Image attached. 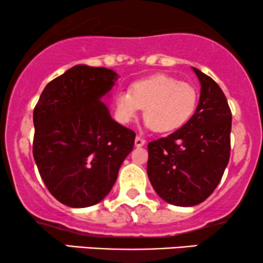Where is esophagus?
<instances>
[{
    "instance_id": "obj_1",
    "label": "esophagus",
    "mask_w": 263,
    "mask_h": 263,
    "mask_svg": "<svg viewBox=\"0 0 263 263\" xmlns=\"http://www.w3.org/2000/svg\"><path fill=\"white\" fill-rule=\"evenodd\" d=\"M144 143H146V140H143V138L140 137V136H137V137H136V140H135L136 147H142Z\"/></svg>"
}]
</instances>
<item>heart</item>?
<instances>
[{"instance_id":"1","label":"heart","mask_w":263,"mask_h":263,"mask_svg":"<svg viewBox=\"0 0 263 263\" xmlns=\"http://www.w3.org/2000/svg\"><path fill=\"white\" fill-rule=\"evenodd\" d=\"M197 104L198 92L194 86L163 74L136 81L131 92L121 90L115 98L122 122H131L143 108L147 126L156 132L182 127L195 112Z\"/></svg>"}]
</instances>
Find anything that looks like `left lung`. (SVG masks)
Masks as SVG:
<instances>
[{"instance_id":"obj_1","label":"left lung","mask_w":263,"mask_h":263,"mask_svg":"<svg viewBox=\"0 0 263 263\" xmlns=\"http://www.w3.org/2000/svg\"><path fill=\"white\" fill-rule=\"evenodd\" d=\"M200 81L194 115L176 132L148 143L147 174L163 200L194 206L210 197L230 158L231 111L210 77L193 68Z\"/></svg>"}]
</instances>
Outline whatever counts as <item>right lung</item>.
<instances>
[{
    "label": "right lung",
    "instance_id": "1",
    "mask_svg": "<svg viewBox=\"0 0 263 263\" xmlns=\"http://www.w3.org/2000/svg\"><path fill=\"white\" fill-rule=\"evenodd\" d=\"M119 79L106 68L75 65L44 87L33 112V157L50 194L87 208L112 189L136 134L102 101Z\"/></svg>",
    "mask_w": 263,
    "mask_h": 263
}]
</instances>
